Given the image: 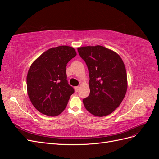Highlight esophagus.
Instances as JSON below:
<instances>
[{
    "label": "esophagus",
    "instance_id": "obj_1",
    "mask_svg": "<svg viewBox=\"0 0 159 159\" xmlns=\"http://www.w3.org/2000/svg\"><path fill=\"white\" fill-rule=\"evenodd\" d=\"M74 89H75V91H76V92H78V91L80 89V87H79V86H76V87L74 88Z\"/></svg>",
    "mask_w": 159,
    "mask_h": 159
}]
</instances>
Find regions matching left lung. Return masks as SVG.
<instances>
[{
	"instance_id": "1",
	"label": "left lung",
	"mask_w": 159,
	"mask_h": 159,
	"mask_svg": "<svg viewBox=\"0 0 159 159\" xmlns=\"http://www.w3.org/2000/svg\"><path fill=\"white\" fill-rule=\"evenodd\" d=\"M78 51L89 75L90 93L83 99L84 106L95 116H106L119 106L127 92L123 61L116 52L102 46H82Z\"/></svg>"
}]
</instances>
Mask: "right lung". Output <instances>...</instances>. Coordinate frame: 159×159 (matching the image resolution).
<instances>
[{
    "label": "right lung",
    "mask_w": 159,
    "mask_h": 159,
    "mask_svg": "<svg viewBox=\"0 0 159 159\" xmlns=\"http://www.w3.org/2000/svg\"><path fill=\"white\" fill-rule=\"evenodd\" d=\"M76 55L71 46L52 48L30 66L26 77L28 95L41 113L54 117L66 107L74 89L66 80V67Z\"/></svg>",
    "instance_id": "obj_1"
}]
</instances>
